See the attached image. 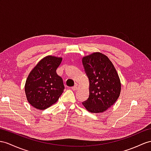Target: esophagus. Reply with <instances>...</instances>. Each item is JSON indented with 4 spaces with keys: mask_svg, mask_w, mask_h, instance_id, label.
<instances>
[{
    "mask_svg": "<svg viewBox=\"0 0 151 151\" xmlns=\"http://www.w3.org/2000/svg\"><path fill=\"white\" fill-rule=\"evenodd\" d=\"M80 85L79 84H76V85L74 86H73V87H72V89L73 90V91H77V90H78L79 88H80Z\"/></svg>",
    "mask_w": 151,
    "mask_h": 151,
    "instance_id": "obj_1",
    "label": "esophagus"
}]
</instances>
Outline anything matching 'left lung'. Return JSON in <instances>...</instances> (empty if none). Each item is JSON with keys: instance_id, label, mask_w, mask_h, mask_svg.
Masks as SVG:
<instances>
[{"instance_id": "left-lung-1", "label": "left lung", "mask_w": 151, "mask_h": 151, "mask_svg": "<svg viewBox=\"0 0 151 151\" xmlns=\"http://www.w3.org/2000/svg\"><path fill=\"white\" fill-rule=\"evenodd\" d=\"M89 79V97L83 102L88 111L102 113L116 101L121 91L119 74L106 55L93 52L82 59Z\"/></svg>"}]
</instances>
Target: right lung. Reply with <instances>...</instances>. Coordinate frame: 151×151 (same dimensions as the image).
Segmentation results:
<instances>
[{
  "mask_svg": "<svg viewBox=\"0 0 151 151\" xmlns=\"http://www.w3.org/2000/svg\"><path fill=\"white\" fill-rule=\"evenodd\" d=\"M62 58L47 56L29 73L25 84L27 100L32 107L43 110L58 101L63 92V79L56 73Z\"/></svg>",
  "mask_w": 151,
  "mask_h": 151,
  "instance_id": "add662e5",
  "label": "right lung"
}]
</instances>
